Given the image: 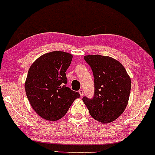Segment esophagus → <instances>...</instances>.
I'll return each mask as SVG.
<instances>
[{"instance_id": "34e87169", "label": "esophagus", "mask_w": 155, "mask_h": 155, "mask_svg": "<svg viewBox=\"0 0 155 155\" xmlns=\"http://www.w3.org/2000/svg\"><path fill=\"white\" fill-rule=\"evenodd\" d=\"M79 93H80V95H81V96H83V95H84V90H83L82 89H81L79 90Z\"/></svg>"}]
</instances>
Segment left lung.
<instances>
[{"instance_id":"8db88e82","label":"left lung","mask_w":155,"mask_h":155,"mask_svg":"<svg viewBox=\"0 0 155 155\" xmlns=\"http://www.w3.org/2000/svg\"><path fill=\"white\" fill-rule=\"evenodd\" d=\"M84 60L91 67L95 92L92 98L83 97L92 118L101 123L116 120L125 110L131 81L124 66L112 57L87 55Z\"/></svg>"}]
</instances>
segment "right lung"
Returning a JSON list of instances; mask_svg holds the SVG:
<instances>
[{
    "label": "right lung",
    "instance_id": "right-lung-1",
    "mask_svg": "<svg viewBox=\"0 0 155 155\" xmlns=\"http://www.w3.org/2000/svg\"><path fill=\"white\" fill-rule=\"evenodd\" d=\"M72 55L52 51L41 56L30 67L25 92L30 105L39 116L57 121L66 115L79 92L66 87V70Z\"/></svg>",
    "mask_w": 155,
    "mask_h": 155
}]
</instances>
